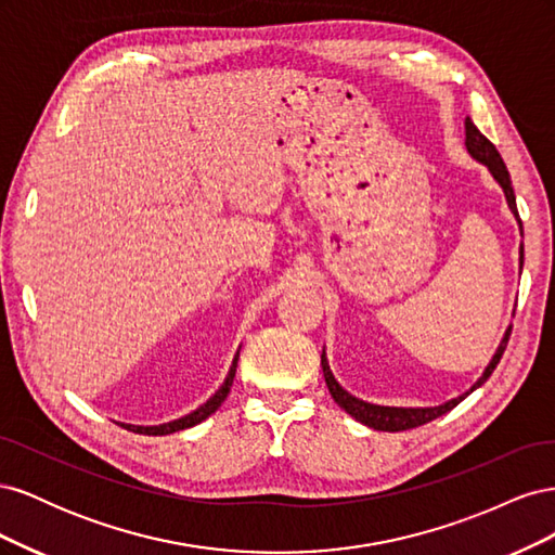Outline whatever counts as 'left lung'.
<instances>
[{"label":"left lung","instance_id":"1","mask_svg":"<svg viewBox=\"0 0 555 555\" xmlns=\"http://www.w3.org/2000/svg\"><path fill=\"white\" fill-rule=\"evenodd\" d=\"M465 147L467 153L473 159H477L479 164H483L486 169H489V173L493 176V180L500 184L502 192H505V198H507V206L512 210V215L516 217V222L520 227V220H518V210H516V196H514V188H512V178H509V171L505 162H502L500 153L495 150V145L483 137V133L475 127V122L469 120V117H465ZM520 233H524V227H520ZM518 261H520V268H524V245H520L518 249ZM509 335H512V324L507 326L505 335H502V340L495 349L493 359L489 361V365L483 367L481 377L469 386V389L456 398H451L447 402H442V405H435V408H389V405H375V402H365L357 396H351L349 391H345L343 386L338 384V379L333 377L331 373V365H328V359H326V349L322 351V371H324V379H326V386H328V393L333 396V400L338 402V405L349 414L354 416L357 422H361L363 426L367 428H375V430H386V433H398V430H410V428H416V426H424L428 422H433V418H438L442 414H447L449 410H453L459 405L461 400H465L469 393H473L475 389H479V386L491 377V373L495 371V365L500 363L502 354H505V347L509 343Z\"/></svg>","mask_w":555,"mask_h":555}]
</instances>
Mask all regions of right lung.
<instances>
[{
  "label": "right lung",
  "mask_w": 555,
  "mask_h": 555,
  "mask_svg": "<svg viewBox=\"0 0 555 555\" xmlns=\"http://www.w3.org/2000/svg\"><path fill=\"white\" fill-rule=\"evenodd\" d=\"M238 357H241V349L236 351V357H233L231 361V367H229V375L224 377L222 386L217 389L204 405H198L194 412L184 414L180 418H176V422H169V424H159V426H133V424H122V428L127 430H133V433H143V435H169V433H176V430H184V428H192L201 422H206V418L222 405V402L227 400L229 391H231V384H233V377H236V365H238Z\"/></svg>",
  "instance_id": "1"
}]
</instances>
